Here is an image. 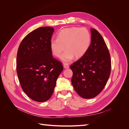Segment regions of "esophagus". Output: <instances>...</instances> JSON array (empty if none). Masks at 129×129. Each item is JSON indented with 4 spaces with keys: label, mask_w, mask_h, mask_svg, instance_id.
<instances>
[{
    "label": "esophagus",
    "mask_w": 129,
    "mask_h": 129,
    "mask_svg": "<svg viewBox=\"0 0 129 129\" xmlns=\"http://www.w3.org/2000/svg\"><path fill=\"white\" fill-rule=\"evenodd\" d=\"M63 67H64V68H65V69H66V68H69V65H68L67 63H64Z\"/></svg>",
    "instance_id": "obj_1"
}]
</instances>
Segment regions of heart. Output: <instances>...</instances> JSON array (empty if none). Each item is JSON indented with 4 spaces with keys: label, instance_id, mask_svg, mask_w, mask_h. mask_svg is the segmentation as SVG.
<instances>
[{
    "label": "heart",
    "instance_id": "obj_1",
    "mask_svg": "<svg viewBox=\"0 0 129 129\" xmlns=\"http://www.w3.org/2000/svg\"><path fill=\"white\" fill-rule=\"evenodd\" d=\"M91 41L90 33L84 27H71L61 30L57 35V39L50 41V49L53 55L61 57L63 62H70L74 58H79L87 52Z\"/></svg>",
    "mask_w": 129,
    "mask_h": 129
}]
</instances>
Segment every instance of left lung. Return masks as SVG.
I'll list each match as a JSON object with an SVG mask.
<instances>
[{"instance_id":"1","label":"left lung","mask_w":129,"mask_h":129,"mask_svg":"<svg viewBox=\"0 0 129 129\" xmlns=\"http://www.w3.org/2000/svg\"><path fill=\"white\" fill-rule=\"evenodd\" d=\"M91 41L87 52L70 66L73 87L82 98L98 95L105 86L111 71L110 53L102 35L91 28Z\"/></svg>"}]
</instances>
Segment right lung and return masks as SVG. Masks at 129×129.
<instances>
[{
	"instance_id": "1",
	"label": "right lung",
	"mask_w": 129,
	"mask_h": 129,
	"mask_svg": "<svg viewBox=\"0 0 129 129\" xmlns=\"http://www.w3.org/2000/svg\"><path fill=\"white\" fill-rule=\"evenodd\" d=\"M53 31L48 26L37 28L25 37L18 48L16 71L20 83L25 94L36 102L51 98L63 71L50 49Z\"/></svg>"
}]
</instances>
